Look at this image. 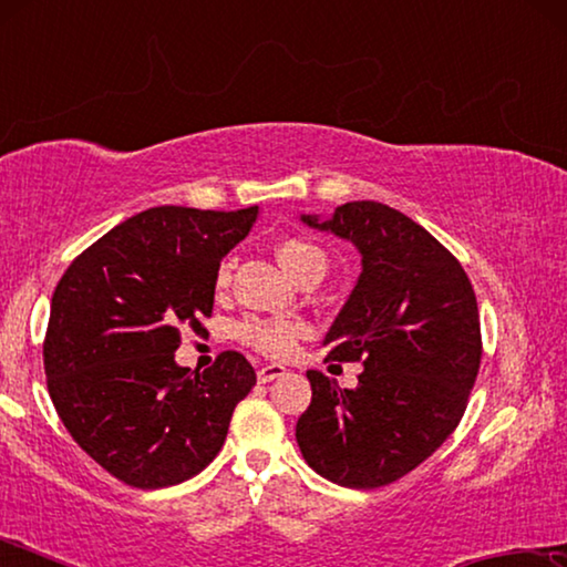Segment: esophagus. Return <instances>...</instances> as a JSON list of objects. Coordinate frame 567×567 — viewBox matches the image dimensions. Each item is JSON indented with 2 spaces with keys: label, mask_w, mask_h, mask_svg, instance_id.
I'll use <instances>...</instances> for the list:
<instances>
[{
  "label": "esophagus",
  "mask_w": 567,
  "mask_h": 567,
  "mask_svg": "<svg viewBox=\"0 0 567 567\" xmlns=\"http://www.w3.org/2000/svg\"><path fill=\"white\" fill-rule=\"evenodd\" d=\"M285 368H282V364H262V368L260 370H257V380H260V382H272V380H277V378H282L285 375Z\"/></svg>",
  "instance_id": "obj_1"
}]
</instances>
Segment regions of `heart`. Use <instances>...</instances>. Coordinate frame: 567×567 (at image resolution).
<instances>
[{"instance_id":"b5f03b06","label":"heart","mask_w":567,"mask_h":567,"mask_svg":"<svg viewBox=\"0 0 567 567\" xmlns=\"http://www.w3.org/2000/svg\"><path fill=\"white\" fill-rule=\"evenodd\" d=\"M277 262L282 265V270L292 277L295 282L305 280H320L328 267V257H324L318 245L307 243L302 237H285L275 247ZM235 260L225 257L217 265L215 272V287L217 292H223L233 282ZM305 324L295 320H260V318H247L239 324V340L255 352L265 354V358H285L295 350V344L305 338Z\"/></svg>"}]
</instances>
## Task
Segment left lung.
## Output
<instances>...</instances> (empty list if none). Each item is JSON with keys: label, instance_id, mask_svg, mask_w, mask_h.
Here are the masks:
<instances>
[{"label": "left lung", "instance_id": "left-lung-1", "mask_svg": "<svg viewBox=\"0 0 567 567\" xmlns=\"http://www.w3.org/2000/svg\"><path fill=\"white\" fill-rule=\"evenodd\" d=\"M302 223L360 249L362 275L322 344L324 360L364 370L354 390L307 372L312 402L295 437L315 473L372 491L425 463L463 420L483 358L475 290L447 247L382 203Z\"/></svg>", "mask_w": 567, "mask_h": 567}]
</instances>
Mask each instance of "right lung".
Instances as JSON below:
<instances>
[{"label": "right lung", "mask_w": 567, "mask_h": 567, "mask_svg": "<svg viewBox=\"0 0 567 567\" xmlns=\"http://www.w3.org/2000/svg\"><path fill=\"white\" fill-rule=\"evenodd\" d=\"M257 207H152L76 255L52 295L47 390L74 443L124 485L169 487L213 463L257 375L225 350L175 362L182 330L213 318L215 272Z\"/></svg>", "instance_id": "right-lung-1"}]
</instances>
